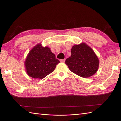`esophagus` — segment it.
<instances>
[{
  "label": "esophagus",
  "instance_id": "obj_1",
  "mask_svg": "<svg viewBox=\"0 0 121 121\" xmlns=\"http://www.w3.org/2000/svg\"><path fill=\"white\" fill-rule=\"evenodd\" d=\"M65 59H61V60H60L61 62H65Z\"/></svg>",
  "mask_w": 121,
  "mask_h": 121
}]
</instances>
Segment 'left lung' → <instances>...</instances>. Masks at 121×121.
Here are the masks:
<instances>
[{
    "mask_svg": "<svg viewBox=\"0 0 121 121\" xmlns=\"http://www.w3.org/2000/svg\"><path fill=\"white\" fill-rule=\"evenodd\" d=\"M65 64L71 72L86 78L96 73L99 60L91 48L82 43L72 47L71 56L66 59Z\"/></svg>",
    "mask_w": 121,
    "mask_h": 121,
    "instance_id": "1",
    "label": "left lung"
}]
</instances>
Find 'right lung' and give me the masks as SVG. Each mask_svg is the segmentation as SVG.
I'll return each instance as SVG.
<instances>
[{
    "instance_id": "obj_1",
    "label": "right lung",
    "mask_w": 121,
    "mask_h": 121,
    "mask_svg": "<svg viewBox=\"0 0 121 121\" xmlns=\"http://www.w3.org/2000/svg\"><path fill=\"white\" fill-rule=\"evenodd\" d=\"M60 61L50 48L37 44L29 52L25 61L27 74L35 79H43L54 71Z\"/></svg>"
}]
</instances>
